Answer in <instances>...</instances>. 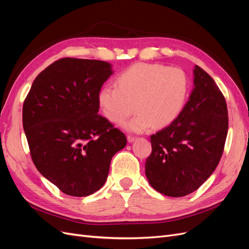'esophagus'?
Listing matches in <instances>:
<instances>
[{
    "label": "esophagus",
    "mask_w": 249,
    "mask_h": 249,
    "mask_svg": "<svg viewBox=\"0 0 249 249\" xmlns=\"http://www.w3.org/2000/svg\"><path fill=\"white\" fill-rule=\"evenodd\" d=\"M135 139H136V137L133 136V135H127V141L129 142H133Z\"/></svg>",
    "instance_id": "34e87169"
}]
</instances>
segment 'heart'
Instances as JSON below:
<instances>
[{"instance_id": "obj_1", "label": "heart", "mask_w": 249, "mask_h": 249, "mask_svg": "<svg viewBox=\"0 0 249 249\" xmlns=\"http://www.w3.org/2000/svg\"><path fill=\"white\" fill-rule=\"evenodd\" d=\"M189 88L186 72L178 67L135 63L115 80V87L101 88L97 102L105 117L123 124L134 108L138 113L124 126L132 132L167 125L182 110Z\"/></svg>"}]
</instances>
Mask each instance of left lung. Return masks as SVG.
Here are the masks:
<instances>
[{
	"instance_id": "obj_1",
	"label": "left lung",
	"mask_w": 249,
	"mask_h": 249,
	"mask_svg": "<svg viewBox=\"0 0 249 249\" xmlns=\"http://www.w3.org/2000/svg\"><path fill=\"white\" fill-rule=\"evenodd\" d=\"M194 89L172 124L150 136L145 175L155 190L185 196L206 182L219 163L229 130L228 107L215 81L198 65Z\"/></svg>"
}]
</instances>
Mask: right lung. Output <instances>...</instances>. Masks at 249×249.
Returning <instances> with one entry per match:
<instances>
[{
  "mask_svg": "<svg viewBox=\"0 0 249 249\" xmlns=\"http://www.w3.org/2000/svg\"><path fill=\"white\" fill-rule=\"evenodd\" d=\"M111 73L100 60L59 59L35 78L22 106L34 165L71 196L101 189L112 157L126 144L125 135L97 114V95Z\"/></svg>",
  "mask_w": 249,
  "mask_h": 249,
  "instance_id": "add662e5",
  "label": "right lung"
}]
</instances>
